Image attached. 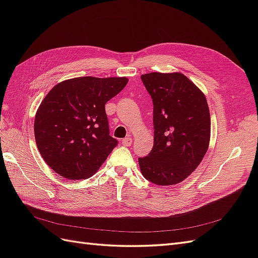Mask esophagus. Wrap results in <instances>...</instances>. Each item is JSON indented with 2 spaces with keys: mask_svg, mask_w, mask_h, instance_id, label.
<instances>
[{
  "mask_svg": "<svg viewBox=\"0 0 258 258\" xmlns=\"http://www.w3.org/2000/svg\"><path fill=\"white\" fill-rule=\"evenodd\" d=\"M121 143L124 146H130L132 144V139L131 138H124V139H122Z\"/></svg>",
  "mask_w": 258,
  "mask_h": 258,
  "instance_id": "obj_1",
  "label": "esophagus"
}]
</instances>
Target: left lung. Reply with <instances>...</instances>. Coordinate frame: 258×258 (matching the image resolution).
Segmentation results:
<instances>
[{
  "instance_id": "obj_1",
  "label": "left lung",
  "mask_w": 258,
  "mask_h": 258,
  "mask_svg": "<svg viewBox=\"0 0 258 258\" xmlns=\"http://www.w3.org/2000/svg\"><path fill=\"white\" fill-rule=\"evenodd\" d=\"M141 80L153 99L154 146L139 158L143 176L174 185L191 174L208 151L211 119L207 99L182 73L153 72Z\"/></svg>"
}]
</instances>
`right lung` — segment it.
Segmentation results:
<instances>
[{
	"instance_id": "1",
	"label": "right lung",
	"mask_w": 258,
	"mask_h": 258,
	"mask_svg": "<svg viewBox=\"0 0 258 258\" xmlns=\"http://www.w3.org/2000/svg\"><path fill=\"white\" fill-rule=\"evenodd\" d=\"M126 77H75L57 84L38 106L34 136L45 162L69 179L92 176L118 141L110 136L105 103Z\"/></svg>"
}]
</instances>
